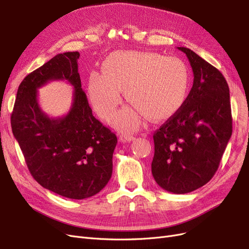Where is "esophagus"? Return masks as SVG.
Masks as SVG:
<instances>
[{
    "label": "esophagus",
    "instance_id": "34e87169",
    "mask_svg": "<svg viewBox=\"0 0 249 249\" xmlns=\"http://www.w3.org/2000/svg\"><path fill=\"white\" fill-rule=\"evenodd\" d=\"M119 139H120V141H123V142H131L135 139V137L130 133H124V134L120 135Z\"/></svg>",
    "mask_w": 249,
    "mask_h": 249
}]
</instances>
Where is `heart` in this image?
Wrapping results in <instances>:
<instances>
[{"instance_id":"1","label":"heart","mask_w":249,"mask_h":249,"mask_svg":"<svg viewBox=\"0 0 249 249\" xmlns=\"http://www.w3.org/2000/svg\"><path fill=\"white\" fill-rule=\"evenodd\" d=\"M103 72L90 76L89 100L97 115L107 119L122 102L120 90H124L126 101L136 109L122 110L113 118L114 125L123 130L137 127L144 115L161 120L175 114L189 91L186 64L158 53H112L103 63Z\"/></svg>"}]
</instances>
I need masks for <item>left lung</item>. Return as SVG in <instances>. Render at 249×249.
Returning <instances> with one entry per match:
<instances>
[{
	"mask_svg": "<svg viewBox=\"0 0 249 249\" xmlns=\"http://www.w3.org/2000/svg\"><path fill=\"white\" fill-rule=\"evenodd\" d=\"M193 71L186 102L154 134L152 173L157 184L176 194L206 185L219 166L231 136L230 89L216 67L184 47Z\"/></svg>",
	"mask_w": 249,
	"mask_h": 249,
	"instance_id": "8db88e82",
	"label": "left lung"
}]
</instances>
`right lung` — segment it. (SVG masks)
<instances>
[{
	"mask_svg": "<svg viewBox=\"0 0 249 249\" xmlns=\"http://www.w3.org/2000/svg\"><path fill=\"white\" fill-rule=\"evenodd\" d=\"M79 52L58 54L29 73L18 86L11 115L12 133L30 173L46 189L71 199L93 196L112 176L117 137L92 115L78 72ZM74 86L71 110L49 118L36 90L51 80Z\"/></svg>",
	"mask_w": 249,
	"mask_h": 249,
	"instance_id": "obj_1",
	"label": "right lung"
}]
</instances>
